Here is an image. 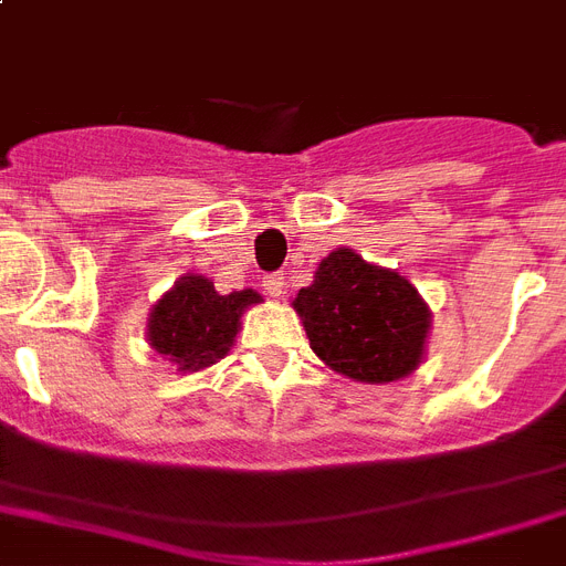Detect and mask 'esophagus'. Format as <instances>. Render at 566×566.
Masks as SVG:
<instances>
[{"mask_svg": "<svg viewBox=\"0 0 566 566\" xmlns=\"http://www.w3.org/2000/svg\"><path fill=\"white\" fill-rule=\"evenodd\" d=\"M263 286H265V292L272 294V297H283V289H286V280H283V274H265V277H263Z\"/></svg>", "mask_w": 566, "mask_h": 566, "instance_id": "obj_1", "label": "esophagus"}]
</instances>
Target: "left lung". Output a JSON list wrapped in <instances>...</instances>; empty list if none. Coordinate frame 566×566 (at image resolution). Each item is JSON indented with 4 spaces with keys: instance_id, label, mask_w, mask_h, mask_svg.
Here are the masks:
<instances>
[{
    "instance_id": "1",
    "label": "left lung",
    "mask_w": 566,
    "mask_h": 566,
    "mask_svg": "<svg viewBox=\"0 0 566 566\" xmlns=\"http://www.w3.org/2000/svg\"><path fill=\"white\" fill-rule=\"evenodd\" d=\"M292 306L315 356L340 376L387 385L422 364L428 303L399 272L367 263L353 249L324 256Z\"/></svg>"
}]
</instances>
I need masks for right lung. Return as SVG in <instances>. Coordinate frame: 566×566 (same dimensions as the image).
Segmentation results:
<instances>
[{"label":"right lung","mask_w":566,"mask_h":566,"mask_svg":"<svg viewBox=\"0 0 566 566\" xmlns=\"http://www.w3.org/2000/svg\"><path fill=\"white\" fill-rule=\"evenodd\" d=\"M260 301L263 297L254 289L219 294L202 274H185L149 312V347L170 358L181 373L205 370L228 356L240 333L242 312Z\"/></svg>","instance_id":"1"}]
</instances>
